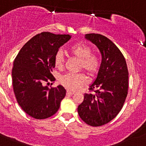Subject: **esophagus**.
<instances>
[{
    "mask_svg": "<svg viewBox=\"0 0 146 146\" xmlns=\"http://www.w3.org/2000/svg\"><path fill=\"white\" fill-rule=\"evenodd\" d=\"M74 93L72 92V91H67V95H73Z\"/></svg>",
    "mask_w": 146,
    "mask_h": 146,
    "instance_id": "obj_1",
    "label": "esophagus"
}]
</instances>
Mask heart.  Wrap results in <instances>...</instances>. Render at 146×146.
<instances>
[{"instance_id": "b5f03b06", "label": "heart", "mask_w": 146, "mask_h": 146, "mask_svg": "<svg viewBox=\"0 0 146 146\" xmlns=\"http://www.w3.org/2000/svg\"><path fill=\"white\" fill-rule=\"evenodd\" d=\"M70 52L74 57L80 60L79 68H84L91 76L97 74L100 65V59L95 54H91L92 49L90 46L84 43H77L70 48ZM54 62L60 70L64 67V59L62 51L59 50L56 52L54 57ZM60 83L67 89L74 91L85 85L87 83V79L84 74H67L61 77Z\"/></svg>"}]
</instances>
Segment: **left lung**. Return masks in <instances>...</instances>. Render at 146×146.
Here are the masks:
<instances>
[{
  "mask_svg": "<svg viewBox=\"0 0 146 146\" xmlns=\"http://www.w3.org/2000/svg\"><path fill=\"white\" fill-rule=\"evenodd\" d=\"M85 38L97 46L102 61L89 88L97 90L84 94L78 113L87 124L100 127L113 119L122 108L128 93V69L124 55L109 38L98 34H86Z\"/></svg>",
  "mask_w": 146,
  "mask_h": 146,
  "instance_id": "1",
  "label": "left lung"
}]
</instances>
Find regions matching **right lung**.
I'll list each match as a JSON object with an SVG mask.
<instances>
[{"label":"right lung","mask_w":146,"mask_h":146,"mask_svg":"<svg viewBox=\"0 0 146 146\" xmlns=\"http://www.w3.org/2000/svg\"><path fill=\"white\" fill-rule=\"evenodd\" d=\"M70 38L69 34L42 32L27 42L15 59L12 70L15 95L21 108L33 118L52 116L66 95L62 86L49 88L43 83L55 80L51 74L55 67L54 57Z\"/></svg>","instance_id":"1"}]
</instances>
